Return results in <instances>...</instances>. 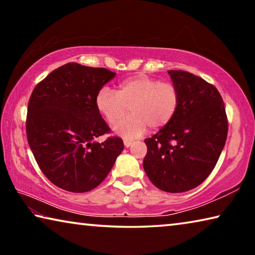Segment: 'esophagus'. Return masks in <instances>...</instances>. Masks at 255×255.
I'll return each mask as SVG.
<instances>
[{
    "mask_svg": "<svg viewBox=\"0 0 255 255\" xmlns=\"http://www.w3.org/2000/svg\"><path fill=\"white\" fill-rule=\"evenodd\" d=\"M131 144H132V140L131 139H124V145H125V147H130L131 146Z\"/></svg>",
    "mask_w": 255,
    "mask_h": 255,
    "instance_id": "34e87169",
    "label": "esophagus"
}]
</instances>
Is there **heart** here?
Listing matches in <instances>:
<instances>
[{"instance_id": "b5f03b06", "label": "heart", "mask_w": 255, "mask_h": 255, "mask_svg": "<svg viewBox=\"0 0 255 255\" xmlns=\"http://www.w3.org/2000/svg\"><path fill=\"white\" fill-rule=\"evenodd\" d=\"M180 94L170 82L154 77L137 75L118 85L117 92L102 88L96 98L98 111L108 123L115 124L129 107L133 115L115 125L114 130L120 136L132 138L144 133L149 126L158 129L173 119L179 107Z\"/></svg>"}]
</instances>
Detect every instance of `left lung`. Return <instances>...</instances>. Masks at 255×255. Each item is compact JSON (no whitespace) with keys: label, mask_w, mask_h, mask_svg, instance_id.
Wrapping results in <instances>:
<instances>
[{"label":"left lung","mask_w":255,"mask_h":255,"mask_svg":"<svg viewBox=\"0 0 255 255\" xmlns=\"http://www.w3.org/2000/svg\"><path fill=\"white\" fill-rule=\"evenodd\" d=\"M180 94L173 119L150 138L143 166L152 183L178 193L198 187L225 146L228 123L218 90L185 71H169Z\"/></svg>","instance_id":"8db88e82"}]
</instances>
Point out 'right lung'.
Masks as SVG:
<instances>
[{
    "mask_svg": "<svg viewBox=\"0 0 255 255\" xmlns=\"http://www.w3.org/2000/svg\"><path fill=\"white\" fill-rule=\"evenodd\" d=\"M116 76L107 68L68 63L33 89L28 103L27 137L42 173L58 188L86 192L97 188L123 152L96 106L98 92Z\"/></svg>",
    "mask_w": 255,
    "mask_h": 255,
    "instance_id": "add662e5",
    "label": "right lung"
}]
</instances>
